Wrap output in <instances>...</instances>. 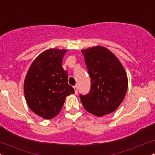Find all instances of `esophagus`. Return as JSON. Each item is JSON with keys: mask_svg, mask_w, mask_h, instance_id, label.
Segmentation results:
<instances>
[{"mask_svg": "<svg viewBox=\"0 0 155 155\" xmlns=\"http://www.w3.org/2000/svg\"><path fill=\"white\" fill-rule=\"evenodd\" d=\"M74 90H75V93L76 94L78 92V86L77 85H75V86L74 87Z\"/></svg>", "mask_w": 155, "mask_h": 155, "instance_id": "obj_1", "label": "esophagus"}]
</instances>
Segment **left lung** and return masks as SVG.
Here are the masks:
<instances>
[{
    "label": "left lung",
    "mask_w": 155,
    "mask_h": 155,
    "mask_svg": "<svg viewBox=\"0 0 155 155\" xmlns=\"http://www.w3.org/2000/svg\"><path fill=\"white\" fill-rule=\"evenodd\" d=\"M81 53L91 78L90 93L80 95L83 106L89 113L97 117L116 111L128 87L123 65L109 49L102 46L82 49Z\"/></svg>",
    "instance_id": "1"
}]
</instances>
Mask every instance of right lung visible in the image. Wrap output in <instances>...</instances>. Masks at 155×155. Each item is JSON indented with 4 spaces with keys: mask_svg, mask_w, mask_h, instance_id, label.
I'll return each mask as SVG.
<instances>
[{
    "mask_svg": "<svg viewBox=\"0 0 155 155\" xmlns=\"http://www.w3.org/2000/svg\"><path fill=\"white\" fill-rule=\"evenodd\" d=\"M66 49H49L37 57L27 72L24 94L28 107L49 120L60 113L65 97L74 93L68 84V72L62 67Z\"/></svg>",
    "mask_w": 155,
    "mask_h": 155,
    "instance_id": "1",
    "label": "right lung"
}]
</instances>
